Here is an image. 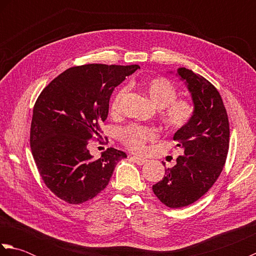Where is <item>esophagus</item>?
I'll return each instance as SVG.
<instances>
[{"instance_id":"obj_1","label":"esophagus","mask_w":256,"mask_h":256,"mask_svg":"<svg viewBox=\"0 0 256 256\" xmlns=\"http://www.w3.org/2000/svg\"><path fill=\"white\" fill-rule=\"evenodd\" d=\"M132 160L134 162H136L138 165H144L148 162L146 158H142V157H138V156H133Z\"/></svg>"}]
</instances>
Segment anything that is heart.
<instances>
[{"label":"heart","instance_id":"1","mask_svg":"<svg viewBox=\"0 0 256 256\" xmlns=\"http://www.w3.org/2000/svg\"><path fill=\"white\" fill-rule=\"evenodd\" d=\"M143 89L157 108H160V116L167 128L180 130L192 121L196 106L190 98H177V88L166 77H155L142 84ZM128 88L123 86L114 96L111 103L112 113L121 111V106ZM123 144L133 152H143L146 143L157 138V131L153 128L140 124H131L118 133Z\"/></svg>","mask_w":256,"mask_h":256}]
</instances>
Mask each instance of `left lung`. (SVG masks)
<instances>
[{
  "label": "left lung",
  "instance_id": "1",
  "mask_svg": "<svg viewBox=\"0 0 256 256\" xmlns=\"http://www.w3.org/2000/svg\"><path fill=\"white\" fill-rule=\"evenodd\" d=\"M178 74L186 80L196 112L189 124L174 135L184 155L153 184L160 202L176 209L194 204L214 186L226 164L230 140L229 118L216 86L186 68H179Z\"/></svg>",
  "mask_w": 256,
  "mask_h": 256
}]
</instances>
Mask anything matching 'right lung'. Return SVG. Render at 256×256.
<instances>
[{
  "instance_id": "1",
  "label": "right lung",
  "mask_w": 256,
  "mask_h": 256,
  "mask_svg": "<svg viewBox=\"0 0 256 256\" xmlns=\"http://www.w3.org/2000/svg\"><path fill=\"white\" fill-rule=\"evenodd\" d=\"M138 64H88L64 70L37 98L30 124V148L48 189L70 204H84L104 189L122 150L106 148L99 160L88 150L100 138L113 90Z\"/></svg>"
}]
</instances>
